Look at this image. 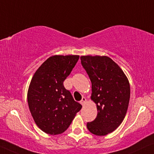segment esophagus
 Instances as JSON below:
<instances>
[{
  "label": "esophagus",
  "instance_id": "34e87169",
  "mask_svg": "<svg viewBox=\"0 0 154 154\" xmlns=\"http://www.w3.org/2000/svg\"><path fill=\"white\" fill-rule=\"evenodd\" d=\"M86 100H86V98H85V97H82V100L80 101L81 104L82 105V106H83V105H85V102H86Z\"/></svg>",
  "mask_w": 154,
  "mask_h": 154
}]
</instances>
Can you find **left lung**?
<instances>
[{
	"label": "left lung",
	"instance_id": "obj_1",
	"mask_svg": "<svg viewBox=\"0 0 154 154\" xmlns=\"http://www.w3.org/2000/svg\"><path fill=\"white\" fill-rule=\"evenodd\" d=\"M81 63L91 82V99L97 104L94 121L87 124L91 133L104 136L123 122L130 100L127 77L117 64L106 56H82Z\"/></svg>",
	"mask_w": 154,
	"mask_h": 154
}]
</instances>
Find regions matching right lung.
Listing matches in <instances>:
<instances>
[{
	"instance_id": "obj_1",
	"label": "right lung",
	"mask_w": 154,
	"mask_h": 154,
	"mask_svg": "<svg viewBox=\"0 0 154 154\" xmlns=\"http://www.w3.org/2000/svg\"><path fill=\"white\" fill-rule=\"evenodd\" d=\"M79 58V55L52 56L38 68L30 82L29 109L37 125L47 134L63 133L82 109L63 85Z\"/></svg>"
}]
</instances>
